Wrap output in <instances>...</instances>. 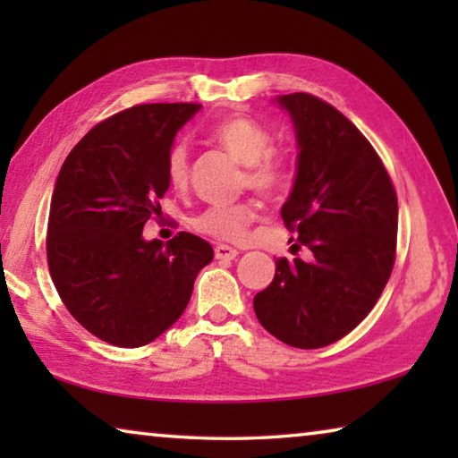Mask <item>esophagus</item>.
Masks as SVG:
<instances>
[{
    "instance_id": "obj_1",
    "label": "esophagus",
    "mask_w": 458,
    "mask_h": 458,
    "mask_svg": "<svg viewBox=\"0 0 458 458\" xmlns=\"http://www.w3.org/2000/svg\"><path fill=\"white\" fill-rule=\"evenodd\" d=\"M214 252H216V259H218V260H234L238 257L236 248L226 246V244H218L214 248Z\"/></svg>"
}]
</instances>
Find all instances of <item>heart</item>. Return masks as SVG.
Listing matches in <instances>:
<instances>
[{"mask_svg": "<svg viewBox=\"0 0 458 458\" xmlns=\"http://www.w3.org/2000/svg\"><path fill=\"white\" fill-rule=\"evenodd\" d=\"M212 141L228 151L246 167V185L265 196H275L289 183V164L273 151V135L248 117H228L212 129ZM190 175V153L185 145H175L167 157V180L172 188L183 190ZM259 218L252 201L230 206H210L191 218L193 230L222 242H238L250 224Z\"/></svg>", "mask_w": 458, "mask_h": 458, "instance_id": "1", "label": "heart"}]
</instances>
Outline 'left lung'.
<instances>
[{
  "label": "left lung",
  "mask_w": 458,
  "mask_h": 458,
  "mask_svg": "<svg viewBox=\"0 0 458 458\" xmlns=\"http://www.w3.org/2000/svg\"><path fill=\"white\" fill-rule=\"evenodd\" d=\"M276 105L299 149L281 216L313 260L278 259L254 313L283 344L317 350L358 327L382 294L396 257L398 199L374 147L335 106L307 92Z\"/></svg>",
  "instance_id": "obj_1"
}]
</instances>
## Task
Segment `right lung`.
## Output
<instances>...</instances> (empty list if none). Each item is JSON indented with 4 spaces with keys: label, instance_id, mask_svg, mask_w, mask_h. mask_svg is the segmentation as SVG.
<instances>
[{
    "label": "right lung",
    "instance_id": "1",
    "mask_svg": "<svg viewBox=\"0 0 458 458\" xmlns=\"http://www.w3.org/2000/svg\"><path fill=\"white\" fill-rule=\"evenodd\" d=\"M191 103L137 105L90 129L68 155L48 216V267L62 303L84 329L117 347L157 339L188 307L212 246L180 232L145 240L169 188L174 139Z\"/></svg>",
    "mask_w": 458,
    "mask_h": 458
}]
</instances>
